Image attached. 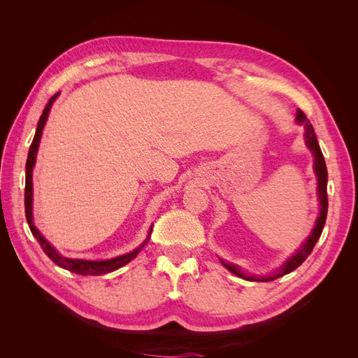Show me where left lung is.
Returning a JSON list of instances; mask_svg holds the SVG:
<instances>
[{
	"mask_svg": "<svg viewBox=\"0 0 358 358\" xmlns=\"http://www.w3.org/2000/svg\"><path fill=\"white\" fill-rule=\"evenodd\" d=\"M297 122L305 125V137H306V145L309 146V149L312 150L313 157H315V173H317V178H318V199H320V204H321V209H320V216L317 220L315 227H313V230L310 233V236L308 237V241L303 243L297 251L294 252L288 262L280 267L279 272L273 276H267V278H255V276H248L245 275L242 270L230 263H225L221 259V263L225 266L227 270H230V272L236 276L248 279V280H259V282H267V280H273L276 278L284 276L292 270H296L305 259L309 257V254L312 252L313 246L318 242L320 236L322 233L324 229V224H326V218H327V208H329V200H327V167H326V161H324L322 152L320 149L318 145V140L315 136V131H313V127L310 124L309 119L306 117V115L303 113L301 110H297Z\"/></svg>",
	"mask_w": 358,
	"mask_h": 358,
	"instance_id": "8db88e82",
	"label": "left lung"
}]
</instances>
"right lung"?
<instances>
[{
    "instance_id": "add662e5",
    "label": "right lung",
    "mask_w": 358,
    "mask_h": 358,
    "mask_svg": "<svg viewBox=\"0 0 358 358\" xmlns=\"http://www.w3.org/2000/svg\"><path fill=\"white\" fill-rule=\"evenodd\" d=\"M58 94L53 95L52 99L48 101L45 110H43V113L40 116V121L37 124V131H36L34 140H32V143L29 146L28 159H27V173H25V216H27V221H28L31 233L34 234V237L37 239V242L40 243L43 251H45V254L52 259V262L55 263V264H58L59 267L66 268V270H70V272L78 273V275H104V273H110V272H113V270L125 266L127 263H129V262H131V259H134L137 257V254L140 252V249H142L146 245V242L149 241L150 233H152V229L149 230V236H148L146 242L143 245H140L137 249H134L133 252L121 255V257H116V258H112V259H106V262H88V259H73V258L61 257L55 251V249H53V246L45 239V237L40 234V231L36 229L34 222H32V167H34V164H36V155H37V149H38V143H40V138H41L43 128H45L49 110H50L53 101H55V99L58 96Z\"/></svg>"
}]
</instances>
